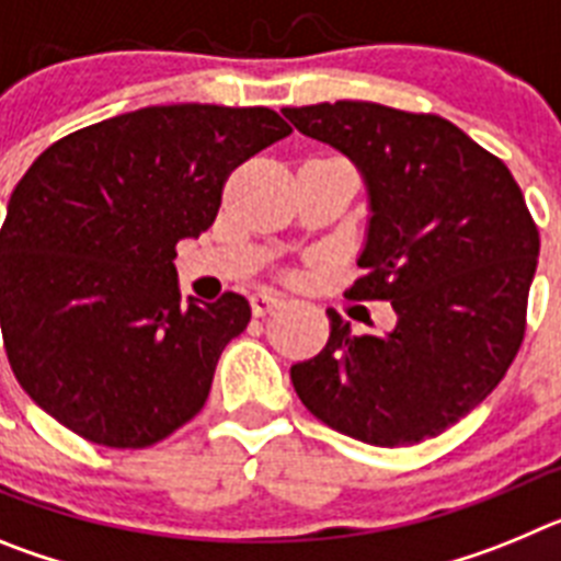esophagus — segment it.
Returning <instances> with one entry per match:
<instances>
[{
    "instance_id": "esophagus-1",
    "label": "esophagus",
    "mask_w": 561,
    "mask_h": 561,
    "mask_svg": "<svg viewBox=\"0 0 561 561\" xmlns=\"http://www.w3.org/2000/svg\"><path fill=\"white\" fill-rule=\"evenodd\" d=\"M250 306H252V314L266 317V314H272L275 309H280V306H284V300H280L277 295H270V291H255V295L250 297Z\"/></svg>"
}]
</instances>
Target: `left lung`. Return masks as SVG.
Returning a JSON list of instances; mask_svg holds the SVG:
<instances>
[{
    "mask_svg": "<svg viewBox=\"0 0 561 561\" xmlns=\"http://www.w3.org/2000/svg\"><path fill=\"white\" fill-rule=\"evenodd\" d=\"M354 162L370 196L345 295L388 300V334H331L291 385L311 415L374 447L435 438L492 393L525 336L539 230L512 171L438 114L365 101L284 108Z\"/></svg>",
    "mask_w": 561,
    "mask_h": 561,
    "instance_id": "8db88e82",
    "label": "left lung"
}]
</instances>
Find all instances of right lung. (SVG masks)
<instances>
[{"mask_svg":"<svg viewBox=\"0 0 561 561\" xmlns=\"http://www.w3.org/2000/svg\"><path fill=\"white\" fill-rule=\"evenodd\" d=\"M289 134L266 106L173 103L67 134L27 168L0 230V325L44 413L142 449L205 408L250 304L225 291L182 309L176 244L216 221L241 162Z\"/></svg>","mask_w":561,"mask_h":561,"instance_id":"obj_1","label":"right lung"}]
</instances>
